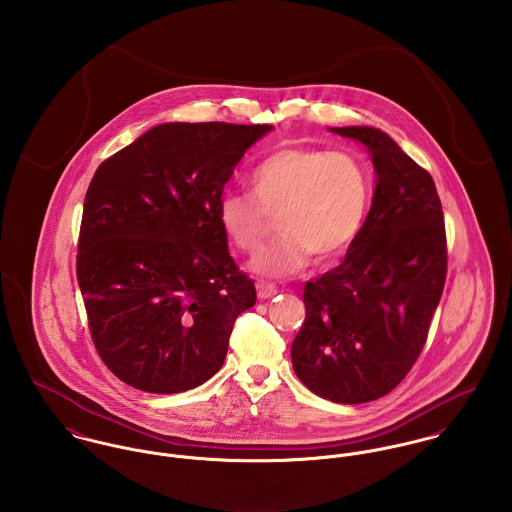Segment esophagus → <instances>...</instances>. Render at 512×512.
Masks as SVG:
<instances>
[{"label":"esophagus","mask_w":512,"mask_h":512,"mask_svg":"<svg viewBox=\"0 0 512 512\" xmlns=\"http://www.w3.org/2000/svg\"><path fill=\"white\" fill-rule=\"evenodd\" d=\"M256 292L260 299H268V297H274L278 293V288L274 284H268V282H256Z\"/></svg>","instance_id":"1"}]
</instances>
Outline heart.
I'll list each match as a JSON object with an SVG mask.
<instances>
[{
    "label": "heart",
    "mask_w": 512,
    "mask_h": 512,
    "mask_svg": "<svg viewBox=\"0 0 512 512\" xmlns=\"http://www.w3.org/2000/svg\"><path fill=\"white\" fill-rule=\"evenodd\" d=\"M248 181L252 195L222 193L220 226L236 248L254 254L278 217L280 238L252 262L258 274L274 278L301 272L313 254L319 262L345 254L372 197V179L359 157L321 147H280L252 167Z\"/></svg>",
    "instance_id": "1"
}]
</instances>
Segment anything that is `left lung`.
Listing matches in <instances>:
<instances>
[{
	"label": "left lung",
	"mask_w": 512,
	"mask_h": 512,
	"mask_svg": "<svg viewBox=\"0 0 512 512\" xmlns=\"http://www.w3.org/2000/svg\"><path fill=\"white\" fill-rule=\"evenodd\" d=\"M366 146L376 169L370 213L345 262L307 282L293 370L317 396L363 404L392 392L418 361L447 274L432 175L376 128H333Z\"/></svg>",
	"instance_id": "left-lung-1"
}]
</instances>
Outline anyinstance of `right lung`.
<instances>
[{
  "mask_svg": "<svg viewBox=\"0 0 512 512\" xmlns=\"http://www.w3.org/2000/svg\"><path fill=\"white\" fill-rule=\"evenodd\" d=\"M270 124L171 122L96 169L76 280L92 343L122 382L177 394L219 372L254 282L228 254L219 199Z\"/></svg>",
  "mask_w": 512,
  "mask_h": 512,
  "instance_id": "right-lung-1",
  "label": "right lung"
}]
</instances>
